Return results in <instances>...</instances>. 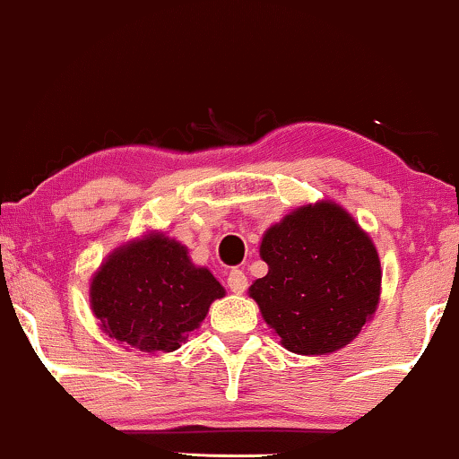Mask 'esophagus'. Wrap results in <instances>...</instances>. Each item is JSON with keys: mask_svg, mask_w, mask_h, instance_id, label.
I'll use <instances>...</instances> for the list:
<instances>
[{"mask_svg": "<svg viewBox=\"0 0 459 459\" xmlns=\"http://www.w3.org/2000/svg\"><path fill=\"white\" fill-rule=\"evenodd\" d=\"M228 286H230V290L236 294H242L244 290H247L248 280H247V275H244L242 269H231V272L228 273Z\"/></svg>", "mask_w": 459, "mask_h": 459, "instance_id": "34e87169", "label": "esophagus"}]
</instances>
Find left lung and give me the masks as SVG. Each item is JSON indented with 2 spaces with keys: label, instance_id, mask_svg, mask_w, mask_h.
Masks as SVG:
<instances>
[{
  "label": "left lung",
  "instance_id": "left-lung-1",
  "mask_svg": "<svg viewBox=\"0 0 459 459\" xmlns=\"http://www.w3.org/2000/svg\"><path fill=\"white\" fill-rule=\"evenodd\" d=\"M261 259L269 272L248 292L292 353L342 349L378 305V253L338 204L317 203L286 215L263 236Z\"/></svg>",
  "mask_w": 459,
  "mask_h": 459
}]
</instances>
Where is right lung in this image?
<instances>
[{
  "label": "right lung",
  "mask_w": 459,
  "mask_h": 459,
  "mask_svg": "<svg viewBox=\"0 0 459 459\" xmlns=\"http://www.w3.org/2000/svg\"><path fill=\"white\" fill-rule=\"evenodd\" d=\"M223 286L186 247L156 234L115 250L91 281V309L110 338L146 353L179 349Z\"/></svg>",
  "instance_id": "obj_1"
}]
</instances>
